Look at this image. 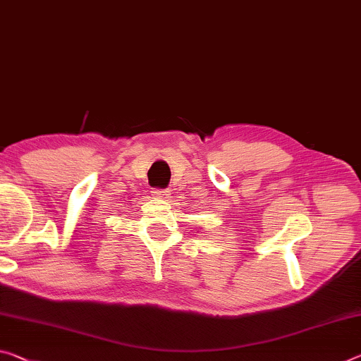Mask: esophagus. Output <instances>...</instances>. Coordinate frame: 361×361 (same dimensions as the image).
<instances>
[{"instance_id":"1","label":"esophagus","mask_w":361,"mask_h":361,"mask_svg":"<svg viewBox=\"0 0 361 361\" xmlns=\"http://www.w3.org/2000/svg\"><path fill=\"white\" fill-rule=\"evenodd\" d=\"M152 196L160 197V199H169V190H160V188H156V190H152Z\"/></svg>"}]
</instances>
